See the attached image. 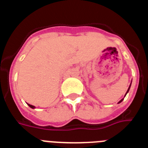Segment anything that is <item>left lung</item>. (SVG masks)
<instances>
[{
	"label": "left lung",
	"instance_id": "8db88e82",
	"mask_svg": "<svg viewBox=\"0 0 148 148\" xmlns=\"http://www.w3.org/2000/svg\"><path fill=\"white\" fill-rule=\"evenodd\" d=\"M131 83H132V82H131ZM130 86H131V84H130V87H129L128 90H127V93H126V94H125L124 97H126V95H127V93H128V92H129V90H130ZM123 99H124V98H123V99H121V100H120V101H119V102H118V103H121V102H122V101H123Z\"/></svg>",
	"mask_w": 148,
	"mask_h": 148
}]
</instances>
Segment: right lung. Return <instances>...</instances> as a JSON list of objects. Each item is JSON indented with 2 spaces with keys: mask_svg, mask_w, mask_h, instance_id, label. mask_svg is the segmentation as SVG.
I'll use <instances>...</instances> for the list:
<instances>
[{
  "mask_svg": "<svg viewBox=\"0 0 148 148\" xmlns=\"http://www.w3.org/2000/svg\"><path fill=\"white\" fill-rule=\"evenodd\" d=\"M27 105H28L29 106L31 107V108H36V107H35V106H32V105H30V104H28V103H27Z\"/></svg>",
  "mask_w": 148,
  "mask_h": 148,
  "instance_id": "obj_1",
  "label": "right lung"
}]
</instances>
